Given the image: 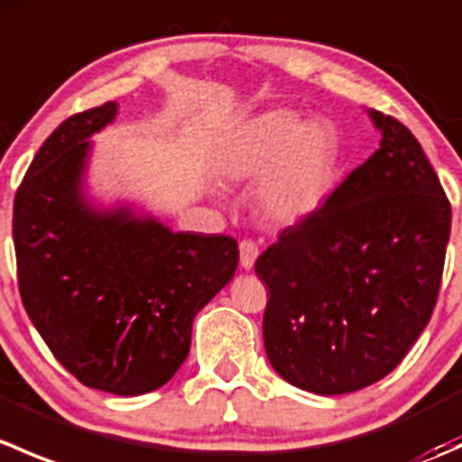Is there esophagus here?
Here are the masks:
<instances>
[{"label":"esophagus","instance_id":"34e87169","mask_svg":"<svg viewBox=\"0 0 462 462\" xmlns=\"http://www.w3.org/2000/svg\"><path fill=\"white\" fill-rule=\"evenodd\" d=\"M259 257V245L254 244L253 239H244L239 244V261H241V268L250 270L254 265V261Z\"/></svg>","mask_w":462,"mask_h":462}]
</instances>
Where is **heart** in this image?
I'll list each match as a JSON object with an SVG mask.
<instances>
[{
	"mask_svg": "<svg viewBox=\"0 0 462 462\" xmlns=\"http://www.w3.org/2000/svg\"><path fill=\"white\" fill-rule=\"evenodd\" d=\"M337 149L319 125H301L286 111L259 118L227 153L223 171L230 179H254L268 172L261 185V205L282 221H292L326 197L335 174Z\"/></svg>",
	"mask_w": 462,
	"mask_h": 462,
	"instance_id": "obj_1",
	"label": "heart"
}]
</instances>
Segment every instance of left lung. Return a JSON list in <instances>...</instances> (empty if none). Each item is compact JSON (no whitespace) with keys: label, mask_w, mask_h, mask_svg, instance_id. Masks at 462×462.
<instances>
[{"label":"left lung","mask_w":462,"mask_h":462,"mask_svg":"<svg viewBox=\"0 0 462 462\" xmlns=\"http://www.w3.org/2000/svg\"><path fill=\"white\" fill-rule=\"evenodd\" d=\"M371 118L380 149L254 263L270 365L318 395L389 375L430 324L445 268L449 199L416 136Z\"/></svg>","instance_id":"left-lung-1"}]
</instances>
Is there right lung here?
<instances>
[{
	"instance_id": "right-lung-1",
	"label": "right lung",
	"mask_w": 462,
	"mask_h": 462,
	"mask_svg": "<svg viewBox=\"0 0 462 462\" xmlns=\"http://www.w3.org/2000/svg\"><path fill=\"white\" fill-rule=\"evenodd\" d=\"M116 106L80 111L46 138L17 188L13 241L22 304L55 360L91 389L141 395L185 362L194 315L232 279L239 245L88 209L87 138Z\"/></svg>"
}]
</instances>
